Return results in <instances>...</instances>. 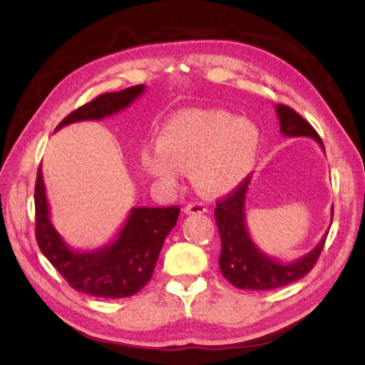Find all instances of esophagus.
I'll return each mask as SVG.
<instances>
[{
    "label": "esophagus",
    "instance_id": "obj_1",
    "mask_svg": "<svg viewBox=\"0 0 365 365\" xmlns=\"http://www.w3.org/2000/svg\"><path fill=\"white\" fill-rule=\"evenodd\" d=\"M185 213L188 215H202L207 213V205L202 202H195V204H188L185 207Z\"/></svg>",
    "mask_w": 365,
    "mask_h": 365
}]
</instances>
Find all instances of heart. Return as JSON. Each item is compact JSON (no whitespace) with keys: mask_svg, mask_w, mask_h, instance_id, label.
<instances>
[{"mask_svg":"<svg viewBox=\"0 0 365 365\" xmlns=\"http://www.w3.org/2000/svg\"><path fill=\"white\" fill-rule=\"evenodd\" d=\"M262 135L257 125L220 110H190L163 125L157 147L139 155L143 173L174 187L191 169L195 187L207 196L237 188L257 161Z\"/></svg>","mask_w":365,"mask_h":365,"instance_id":"b5f03b06","label":"heart"}]
</instances>
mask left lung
I'll return each instance as SVG.
<instances>
[{
	"label": "left lung",
	"instance_id": "8db88e82",
	"mask_svg": "<svg viewBox=\"0 0 365 365\" xmlns=\"http://www.w3.org/2000/svg\"><path fill=\"white\" fill-rule=\"evenodd\" d=\"M276 113L279 123H281V133L284 136L314 138L322 149H324L323 141L314 127L290 106L276 105ZM250 183L251 174L245 178L243 183L238 185L237 190L232 191L226 197L220 199L218 205L215 208L216 226H218L221 237L220 268L222 276L237 289L273 290L277 287L298 281L314 268L323 251L327 235L311 252L304 254L294 262L282 263L269 257L255 246L246 227L245 202ZM332 212H334V208H332ZM334 213H331V216Z\"/></svg>",
	"mask_w": 365,
	"mask_h": 365
}]
</instances>
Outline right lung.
<instances>
[{"label": "right lung", "instance_id": "right-lung-1", "mask_svg": "<svg viewBox=\"0 0 365 365\" xmlns=\"http://www.w3.org/2000/svg\"><path fill=\"white\" fill-rule=\"evenodd\" d=\"M144 84L119 92H106L75 110L56 130L80 120H100L125 110L143 94ZM36 240L72 289L98 298H127L150 281L163 243L178 220L180 208L135 207L110 245L96 251H73L50 221L42 168L37 170L34 190Z\"/></svg>", "mask_w": 365, "mask_h": 365}]
</instances>
